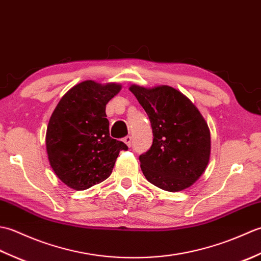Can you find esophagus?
I'll return each mask as SVG.
<instances>
[{"mask_svg": "<svg viewBox=\"0 0 261 261\" xmlns=\"http://www.w3.org/2000/svg\"><path fill=\"white\" fill-rule=\"evenodd\" d=\"M131 141H132V138H131V136H126V137H124V138H123V142L125 143V145H126L127 147H130V146H131Z\"/></svg>", "mask_w": 261, "mask_h": 261, "instance_id": "34e87169", "label": "esophagus"}]
</instances>
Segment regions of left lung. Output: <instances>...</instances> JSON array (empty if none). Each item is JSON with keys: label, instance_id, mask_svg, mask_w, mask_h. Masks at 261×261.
Returning <instances> with one entry per match:
<instances>
[{"label": "left lung", "instance_id": "left-lung-1", "mask_svg": "<svg viewBox=\"0 0 261 261\" xmlns=\"http://www.w3.org/2000/svg\"><path fill=\"white\" fill-rule=\"evenodd\" d=\"M150 120L153 141L139 157L149 182L168 192L191 187L207 167L211 134L206 121L192 101L168 85L146 88L131 85Z\"/></svg>", "mask_w": 261, "mask_h": 261}]
</instances>
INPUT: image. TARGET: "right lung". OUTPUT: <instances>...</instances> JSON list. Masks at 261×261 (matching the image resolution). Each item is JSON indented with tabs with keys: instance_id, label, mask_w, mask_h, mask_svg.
Segmentation results:
<instances>
[{
	"instance_id": "1",
	"label": "right lung",
	"mask_w": 261,
	"mask_h": 261,
	"mask_svg": "<svg viewBox=\"0 0 261 261\" xmlns=\"http://www.w3.org/2000/svg\"><path fill=\"white\" fill-rule=\"evenodd\" d=\"M121 84L84 81L60 98L49 120L47 154L65 185L84 191L111 175L121 150L127 147L110 137L105 108Z\"/></svg>"
}]
</instances>
